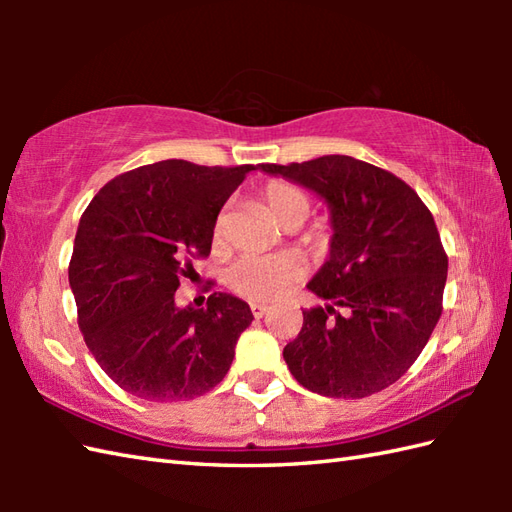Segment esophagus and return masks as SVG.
<instances>
[{
  "label": "esophagus",
  "mask_w": 512,
  "mask_h": 512,
  "mask_svg": "<svg viewBox=\"0 0 512 512\" xmlns=\"http://www.w3.org/2000/svg\"><path fill=\"white\" fill-rule=\"evenodd\" d=\"M250 312H253V317H255V319H262L264 314L268 312V308H266V306H262V303H253V306H250Z\"/></svg>",
  "instance_id": "34e87169"
}]
</instances>
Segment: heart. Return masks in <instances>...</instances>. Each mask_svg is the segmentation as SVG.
I'll use <instances>...</instances> for the list:
<instances>
[{
	"instance_id": "b5f03b06",
	"label": "heart",
	"mask_w": 512,
	"mask_h": 512,
	"mask_svg": "<svg viewBox=\"0 0 512 512\" xmlns=\"http://www.w3.org/2000/svg\"><path fill=\"white\" fill-rule=\"evenodd\" d=\"M262 202L270 217L281 228H297L308 217L310 202L306 193L292 187L288 182H268L262 191ZM215 242H220L224 233V217L215 222ZM310 242L321 244L323 235L312 233ZM303 277V262L292 253H277V255H248L237 259V262L228 268L226 284L235 295L253 303H270L286 292L288 286L295 284Z\"/></svg>"
}]
</instances>
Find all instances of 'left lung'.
I'll return each mask as SVG.
<instances>
[{
  "mask_svg": "<svg viewBox=\"0 0 512 512\" xmlns=\"http://www.w3.org/2000/svg\"><path fill=\"white\" fill-rule=\"evenodd\" d=\"M317 193L330 211V253L284 347L297 383L330 398H365L407 372L442 314L449 259L436 222L409 184L352 156L259 165Z\"/></svg>",
  "mask_w": 512,
  "mask_h": 512,
  "instance_id": "8db88e82",
  "label": "left lung"
}]
</instances>
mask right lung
I'll return each mask as SVG.
<instances>
[{"instance_id": "add662e5", "label": "right lung", "mask_w": 512, "mask_h": 512, "mask_svg": "<svg viewBox=\"0 0 512 512\" xmlns=\"http://www.w3.org/2000/svg\"><path fill=\"white\" fill-rule=\"evenodd\" d=\"M253 165L200 167L160 160L107 182L76 228L70 288L96 363L127 394L176 402L226 376L250 321L248 303L213 292L180 308L189 257L211 253L224 202Z\"/></svg>"}]
</instances>
